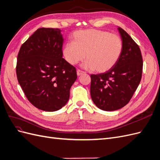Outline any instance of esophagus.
<instances>
[{
    "instance_id": "1",
    "label": "esophagus",
    "mask_w": 160,
    "mask_h": 160,
    "mask_svg": "<svg viewBox=\"0 0 160 160\" xmlns=\"http://www.w3.org/2000/svg\"><path fill=\"white\" fill-rule=\"evenodd\" d=\"M83 72H83V71H81V70H80V69H77V75H78V76L81 75V74H83Z\"/></svg>"
}]
</instances>
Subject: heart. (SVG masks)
<instances>
[{"instance_id":"b5f03b06","label":"heart","mask_w":160,"mask_h":160,"mask_svg":"<svg viewBox=\"0 0 160 160\" xmlns=\"http://www.w3.org/2000/svg\"><path fill=\"white\" fill-rule=\"evenodd\" d=\"M123 43L121 37L108 31L88 29L73 34V42H67L63 55L70 65L87 61L83 67L103 72L111 69L122 55Z\"/></svg>"}]
</instances>
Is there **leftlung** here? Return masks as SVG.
<instances>
[{
	"instance_id": "left-lung-1",
	"label": "left lung",
	"mask_w": 160,
	"mask_h": 160,
	"mask_svg": "<svg viewBox=\"0 0 160 160\" xmlns=\"http://www.w3.org/2000/svg\"><path fill=\"white\" fill-rule=\"evenodd\" d=\"M123 43L119 61L109 71L91 75V97L96 106L115 111L126 105L142 79L143 59L138 45L126 31L118 27Z\"/></svg>"
}]
</instances>
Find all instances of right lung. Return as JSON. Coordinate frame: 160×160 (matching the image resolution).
Segmentation results:
<instances>
[{
	"label": "right lung",
	"mask_w": 160,
	"mask_h": 160,
	"mask_svg": "<svg viewBox=\"0 0 160 160\" xmlns=\"http://www.w3.org/2000/svg\"><path fill=\"white\" fill-rule=\"evenodd\" d=\"M63 42L59 28H40L18 53V83L30 103L42 111H55L65 105L77 79L75 67L62 58Z\"/></svg>",
	"instance_id": "obj_1"
}]
</instances>
